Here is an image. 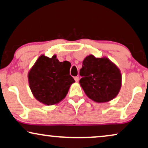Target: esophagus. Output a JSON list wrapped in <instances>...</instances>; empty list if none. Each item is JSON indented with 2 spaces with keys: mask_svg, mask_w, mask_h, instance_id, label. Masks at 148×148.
<instances>
[{
  "mask_svg": "<svg viewBox=\"0 0 148 148\" xmlns=\"http://www.w3.org/2000/svg\"><path fill=\"white\" fill-rule=\"evenodd\" d=\"M74 79H75V81L76 82H79V77H74Z\"/></svg>",
  "mask_w": 148,
  "mask_h": 148,
  "instance_id": "esophagus-1",
  "label": "esophagus"
}]
</instances>
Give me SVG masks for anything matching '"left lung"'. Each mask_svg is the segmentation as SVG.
<instances>
[{
	"label": "left lung",
	"instance_id": "1",
	"mask_svg": "<svg viewBox=\"0 0 148 148\" xmlns=\"http://www.w3.org/2000/svg\"><path fill=\"white\" fill-rule=\"evenodd\" d=\"M80 85L87 96L97 102H108L117 96L121 87V74L107 58L90 55L83 61Z\"/></svg>",
	"mask_w": 148,
	"mask_h": 148
}]
</instances>
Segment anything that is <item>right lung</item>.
Segmentation results:
<instances>
[{"label":"right lung","mask_w":148,"mask_h":148,"mask_svg":"<svg viewBox=\"0 0 148 148\" xmlns=\"http://www.w3.org/2000/svg\"><path fill=\"white\" fill-rule=\"evenodd\" d=\"M69 62H59L56 55L40 56L28 73L29 88L39 102L46 105L59 102L75 82L70 75Z\"/></svg>","instance_id":"right-lung-1"}]
</instances>
